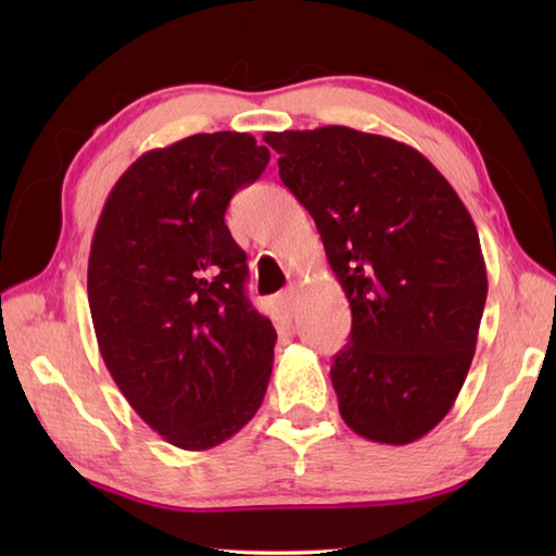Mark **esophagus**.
Masks as SVG:
<instances>
[{
    "label": "esophagus",
    "mask_w": 556,
    "mask_h": 556,
    "mask_svg": "<svg viewBox=\"0 0 556 556\" xmlns=\"http://www.w3.org/2000/svg\"><path fill=\"white\" fill-rule=\"evenodd\" d=\"M296 303H299V287L289 285L285 291L279 293V305L285 308L287 315H296Z\"/></svg>",
    "instance_id": "obj_1"
}]
</instances>
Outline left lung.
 Instances as JSON below:
<instances>
[{"mask_svg": "<svg viewBox=\"0 0 556 556\" xmlns=\"http://www.w3.org/2000/svg\"><path fill=\"white\" fill-rule=\"evenodd\" d=\"M265 143L351 305L329 372L341 418L370 442L420 440L476 356L488 269L473 219L434 164L394 138L323 126Z\"/></svg>", "mask_w": 556, "mask_h": 556, "instance_id": "left-lung-1", "label": "left lung"}]
</instances>
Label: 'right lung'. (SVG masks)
Returning <instances> with one entry per match:
<instances>
[{"instance_id":"obj_1","label":"right lung","mask_w":556,"mask_h":556,"mask_svg":"<svg viewBox=\"0 0 556 556\" xmlns=\"http://www.w3.org/2000/svg\"><path fill=\"white\" fill-rule=\"evenodd\" d=\"M267 162L236 131L150 150L114 184L92 233L102 361L138 416L186 452L227 442L267 392L277 332L245 299V253L224 224Z\"/></svg>"}]
</instances>
